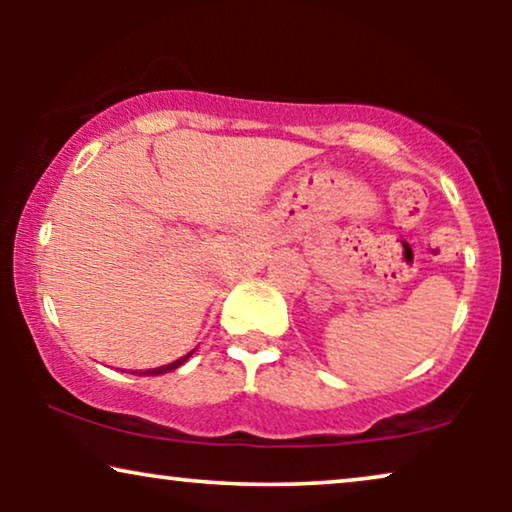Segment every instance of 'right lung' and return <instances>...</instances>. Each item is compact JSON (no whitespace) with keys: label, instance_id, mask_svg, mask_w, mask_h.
Instances as JSON below:
<instances>
[{"label":"right lung","instance_id":"1","mask_svg":"<svg viewBox=\"0 0 512 512\" xmlns=\"http://www.w3.org/2000/svg\"><path fill=\"white\" fill-rule=\"evenodd\" d=\"M193 352H188L186 356H181V359H177V361H172V363H167V366H160V368H151V370H135V373L132 375H163V373H170V370H174V368H179V366H184V363L188 361V356H191Z\"/></svg>","mask_w":512,"mask_h":512}]
</instances>
